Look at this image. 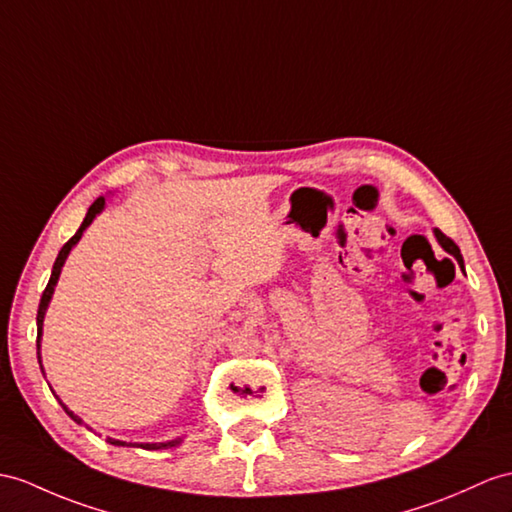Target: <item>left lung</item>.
<instances>
[{"label": "left lung", "mask_w": 512, "mask_h": 512, "mask_svg": "<svg viewBox=\"0 0 512 512\" xmlns=\"http://www.w3.org/2000/svg\"><path fill=\"white\" fill-rule=\"evenodd\" d=\"M434 234H436V239H439V243H441V247L445 249L447 254H452L456 260H458V265L463 267V256H460V249H458V245L450 239V236H445L441 230H434Z\"/></svg>", "instance_id": "obj_1"}]
</instances>
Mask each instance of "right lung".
Instances as JSON below:
<instances>
[{
	"instance_id": "1",
	"label": "right lung",
	"mask_w": 512,
	"mask_h": 512,
	"mask_svg": "<svg viewBox=\"0 0 512 512\" xmlns=\"http://www.w3.org/2000/svg\"><path fill=\"white\" fill-rule=\"evenodd\" d=\"M104 197H97L95 202L91 204V208H89V213H86V217H84V221H82V226H80V230L71 236V239L62 245V249L58 252V258H56V263H54V269H52V276H49V282H47V286H45V291H43V295H41V304H39V313H36V350H39V365H41V334H43V317H45V310H47V304H49V299H52V293H54V286H56V282H58V276H60V269H62V265H65V258L69 256V252H71V247L76 245L78 241H80V236H82V232L91 226V221L95 219V215H99L102 213V208H104ZM43 369V367H41ZM62 404V402H60ZM62 408H65V413L76 421V423H82V419L78 417V415H73L71 410L62 404ZM112 445H126L123 441H115V439H108ZM182 439H176V441H169V443H136V447H143V450H167V447H173V445H178Z\"/></svg>"
}]
</instances>
